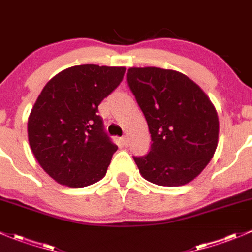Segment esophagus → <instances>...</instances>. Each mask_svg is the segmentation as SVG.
I'll return each instance as SVG.
<instances>
[{
  "label": "esophagus",
  "instance_id": "34e87169",
  "mask_svg": "<svg viewBox=\"0 0 252 252\" xmlns=\"http://www.w3.org/2000/svg\"><path fill=\"white\" fill-rule=\"evenodd\" d=\"M122 142H123V145L124 146H128V136L126 135H124V136H122Z\"/></svg>",
  "mask_w": 252,
  "mask_h": 252
}]
</instances>
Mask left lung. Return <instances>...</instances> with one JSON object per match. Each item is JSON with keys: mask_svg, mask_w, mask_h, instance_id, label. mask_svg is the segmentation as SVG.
I'll return each instance as SVG.
<instances>
[{"mask_svg": "<svg viewBox=\"0 0 252 252\" xmlns=\"http://www.w3.org/2000/svg\"><path fill=\"white\" fill-rule=\"evenodd\" d=\"M128 84L146 118L151 149L134 157L142 178L162 187H180L207 166L218 145L215 106L183 73L157 67L129 68Z\"/></svg>", "mask_w": 252, "mask_h": 252, "instance_id": "1", "label": "left lung"}]
</instances>
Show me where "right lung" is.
<instances>
[{"label": "right lung", "mask_w": 252, "mask_h": 252, "mask_svg": "<svg viewBox=\"0 0 252 252\" xmlns=\"http://www.w3.org/2000/svg\"><path fill=\"white\" fill-rule=\"evenodd\" d=\"M126 67L81 64L51 79L28 118L30 149L58 184L84 188L106 175L117 145L97 116L101 101L121 84Z\"/></svg>", "instance_id": "right-lung-1"}]
</instances>
